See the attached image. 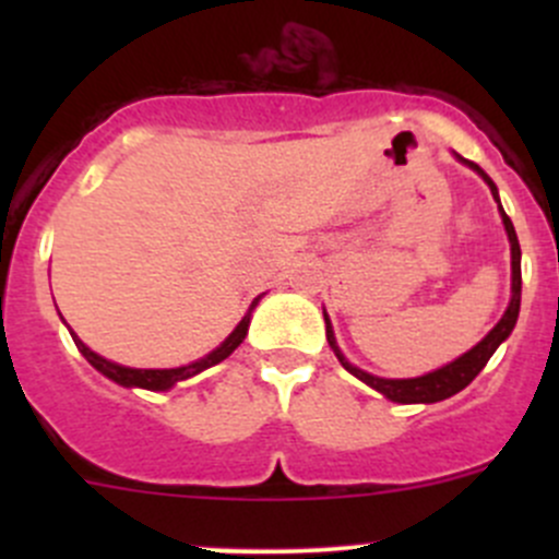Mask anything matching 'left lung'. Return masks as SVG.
<instances>
[{
	"mask_svg": "<svg viewBox=\"0 0 559 559\" xmlns=\"http://www.w3.org/2000/svg\"><path fill=\"white\" fill-rule=\"evenodd\" d=\"M460 159H462V156H460ZM462 162H465L467 167H473V170H476L484 180H487V186L492 189V197L498 200V189H495L492 178H489V175L484 173L481 167L473 165V162H467V159H462ZM500 216H503L506 233H509V240H511V302H509V308H506L503 319H500L498 324L492 326V332H489V335L484 337L478 346H473L471 352L462 354L460 359L449 362L447 368L432 370V373L419 376V379H376V376H370V373H365V370L354 368V365L348 362L346 357H343L341 348L335 346V335H332L330 319H326V313H324L326 341H330L332 352H335V357L341 359L343 368H346L352 376H357L359 381H365L368 386H373L376 392L384 394V397L392 400V403H438V400L452 397V394L462 392V389L471 384V381L476 379L478 373H481L484 365L489 362V357L495 354V348H498L500 343H503L506 337L511 335V330H514V324H516V316H520V300H522V264H520V259H522V251H520V240H516V233H514V224H511V218L506 216L503 207H500Z\"/></svg>",
	"mask_w": 559,
	"mask_h": 559,
	"instance_id": "1",
	"label": "left lung"
}]
</instances>
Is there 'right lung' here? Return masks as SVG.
<instances>
[{"instance_id":"obj_1","label":"right lung","mask_w":559,"mask_h":559,"mask_svg":"<svg viewBox=\"0 0 559 559\" xmlns=\"http://www.w3.org/2000/svg\"><path fill=\"white\" fill-rule=\"evenodd\" d=\"M253 306H257V300H253ZM248 321H251V313H246L243 321H240V324L235 326L233 335H229L227 341H224L222 346L216 348V352L207 354L205 359H200V362L183 365V368H173V370H134V368H123V365L107 362V359L99 357V354H94L92 348H86V343L78 341V335H72V341H75V346L81 348L83 357H86L88 362H92L94 368L99 370V373L107 376V379H110V381H116V384L151 389V392H165V389L175 386V384H178V381L191 379V376H197V373H202V370L213 368V365L224 362V359H227L229 354H233L235 348L240 346V343H243V337H246V332H248Z\"/></svg>"}]
</instances>
